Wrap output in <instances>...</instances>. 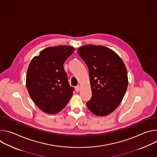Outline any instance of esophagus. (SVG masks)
Returning <instances> with one entry per match:
<instances>
[{"label":"esophagus","instance_id":"esophagus-1","mask_svg":"<svg viewBox=\"0 0 157 157\" xmlns=\"http://www.w3.org/2000/svg\"><path fill=\"white\" fill-rule=\"evenodd\" d=\"M75 89H76V91L77 92H79V90H80V86H79V85L76 86L75 87Z\"/></svg>","mask_w":157,"mask_h":157}]
</instances>
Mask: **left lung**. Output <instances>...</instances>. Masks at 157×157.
Wrapping results in <instances>:
<instances>
[{
  "label": "left lung",
  "instance_id": "left-lung-1",
  "mask_svg": "<svg viewBox=\"0 0 157 157\" xmlns=\"http://www.w3.org/2000/svg\"><path fill=\"white\" fill-rule=\"evenodd\" d=\"M78 53L87 66L92 97L87 107L92 113L105 116L119 106L128 86L126 67L113 50L102 45L86 44Z\"/></svg>",
  "mask_w": 157,
  "mask_h": 157
}]
</instances>
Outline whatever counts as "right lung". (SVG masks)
<instances>
[{
    "label": "right lung",
    "instance_id": "right-lung-1",
    "mask_svg": "<svg viewBox=\"0 0 157 157\" xmlns=\"http://www.w3.org/2000/svg\"><path fill=\"white\" fill-rule=\"evenodd\" d=\"M70 46L50 47L31 61L27 72L26 86L35 104L47 114L63 109L75 89L68 83L63 64L75 51Z\"/></svg>",
    "mask_w": 157,
    "mask_h": 157
}]
</instances>
